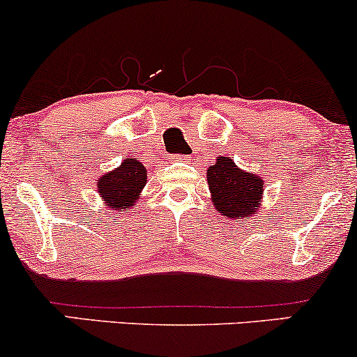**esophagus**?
Listing matches in <instances>:
<instances>
[{
    "mask_svg": "<svg viewBox=\"0 0 357 357\" xmlns=\"http://www.w3.org/2000/svg\"><path fill=\"white\" fill-rule=\"evenodd\" d=\"M169 159L171 161H179V159H183V158H181V154H173Z\"/></svg>",
    "mask_w": 357,
    "mask_h": 357,
    "instance_id": "esophagus-1",
    "label": "esophagus"
}]
</instances>
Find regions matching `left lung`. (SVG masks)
Returning <instances> with one entry per match:
<instances>
[{
    "label": "left lung",
    "instance_id": "8db88e82",
    "mask_svg": "<svg viewBox=\"0 0 357 357\" xmlns=\"http://www.w3.org/2000/svg\"><path fill=\"white\" fill-rule=\"evenodd\" d=\"M208 186L216 211L227 218H250L258 210L264 195V181L245 173L228 158H218L208 169Z\"/></svg>",
    "mask_w": 357,
    "mask_h": 357
}]
</instances>
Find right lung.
Wrapping results in <instances>:
<instances>
[{
    "mask_svg": "<svg viewBox=\"0 0 357 357\" xmlns=\"http://www.w3.org/2000/svg\"><path fill=\"white\" fill-rule=\"evenodd\" d=\"M146 167L137 159H124V162L117 169L104 174L99 179L102 202L119 211L134 206L139 192L146 184Z\"/></svg>",
    "mask_w": 357,
    "mask_h": 357,
    "instance_id": "obj_1",
    "label": "right lung"
}]
</instances>
